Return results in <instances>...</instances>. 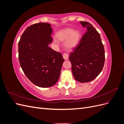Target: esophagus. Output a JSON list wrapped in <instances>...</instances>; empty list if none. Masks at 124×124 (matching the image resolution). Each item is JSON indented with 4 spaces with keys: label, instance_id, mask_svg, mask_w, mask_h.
Listing matches in <instances>:
<instances>
[{
    "label": "esophagus",
    "instance_id": "1",
    "mask_svg": "<svg viewBox=\"0 0 124 124\" xmlns=\"http://www.w3.org/2000/svg\"><path fill=\"white\" fill-rule=\"evenodd\" d=\"M62 56H63V59H64L65 60H67V59H68V58H69V56H68V54H67V53H64V54H63Z\"/></svg>",
    "mask_w": 124,
    "mask_h": 124
}]
</instances>
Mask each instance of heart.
I'll list each match as a JSON object with an SVG mask.
<instances>
[{
	"instance_id": "heart-1",
	"label": "heart",
	"mask_w": 124,
	"mask_h": 124,
	"mask_svg": "<svg viewBox=\"0 0 124 124\" xmlns=\"http://www.w3.org/2000/svg\"><path fill=\"white\" fill-rule=\"evenodd\" d=\"M56 38L59 42H63L66 40L64 47L67 51H72L76 48L81 39L80 32L72 28H68L61 30L56 35Z\"/></svg>"
}]
</instances>
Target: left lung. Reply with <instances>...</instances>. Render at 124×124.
I'll use <instances>...</instances> for the list:
<instances>
[{
  "label": "left lung",
  "mask_w": 124,
  "mask_h": 124,
  "mask_svg": "<svg viewBox=\"0 0 124 124\" xmlns=\"http://www.w3.org/2000/svg\"><path fill=\"white\" fill-rule=\"evenodd\" d=\"M80 23L86 28L87 32L70 54L69 59L75 80L85 83L94 80L100 73L104 66L105 53L98 31L88 22Z\"/></svg>",
  "instance_id": "obj_1"
}]
</instances>
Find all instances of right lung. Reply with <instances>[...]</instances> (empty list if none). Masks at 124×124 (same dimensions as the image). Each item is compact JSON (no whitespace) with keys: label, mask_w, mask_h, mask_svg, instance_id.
I'll return each mask as SVG.
<instances>
[{"label":"right lung","mask_w":124,"mask_h":124,"mask_svg":"<svg viewBox=\"0 0 124 124\" xmlns=\"http://www.w3.org/2000/svg\"><path fill=\"white\" fill-rule=\"evenodd\" d=\"M52 32L50 24H33L26 29L18 43V59L24 74L42 88L57 83L65 61L61 53L48 46L52 42Z\"/></svg>","instance_id":"right-lung-1"}]
</instances>
